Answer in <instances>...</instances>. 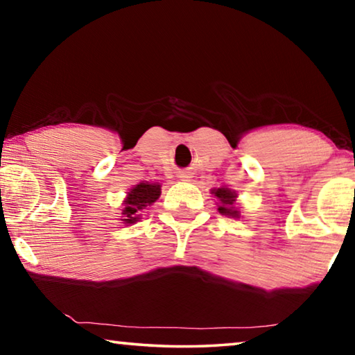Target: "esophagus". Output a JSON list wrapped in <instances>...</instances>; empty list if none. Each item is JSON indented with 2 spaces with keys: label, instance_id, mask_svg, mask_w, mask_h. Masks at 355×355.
I'll use <instances>...</instances> for the list:
<instances>
[{
  "label": "esophagus",
  "instance_id": "esophagus-1",
  "mask_svg": "<svg viewBox=\"0 0 355 355\" xmlns=\"http://www.w3.org/2000/svg\"><path fill=\"white\" fill-rule=\"evenodd\" d=\"M183 178H184V180H188V178H191V177H188V175H183Z\"/></svg>",
  "mask_w": 355,
  "mask_h": 355
}]
</instances>
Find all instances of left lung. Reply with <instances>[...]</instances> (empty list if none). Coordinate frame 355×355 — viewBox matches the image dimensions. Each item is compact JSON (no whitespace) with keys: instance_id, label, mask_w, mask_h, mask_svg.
Instances as JSON below:
<instances>
[{"instance_id":"obj_1","label":"left lung","mask_w":355,"mask_h":355,"mask_svg":"<svg viewBox=\"0 0 355 355\" xmlns=\"http://www.w3.org/2000/svg\"><path fill=\"white\" fill-rule=\"evenodd\" d=\"M213 194L219 199V213L224 216H232V218H238L239 211L235 208V197L236 192H233L227 188H218L213 189Z\"/></svg>"}]
</instances>
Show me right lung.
Here are the masks:
<instances>
[{"instance_id":"add662e5","label":"right lung","mask_w":355,"mask_h":355,"mask_svg":"<svg viewBox=\"0 0 355 355\" xmlns=\"http://www.w3.org/2000/svg\"><path fill=\"white\" fill-rule=\"evenodd\" d=\"M161 194V186L155 183H141L135 186L133 189L128 192V197L125 199V209L123 218L125 224H135L139 220L141 213L147 207L152 205L153 202L158 200Z\"/></svg>"}]
</instances>
